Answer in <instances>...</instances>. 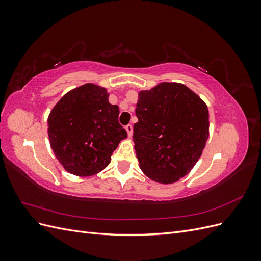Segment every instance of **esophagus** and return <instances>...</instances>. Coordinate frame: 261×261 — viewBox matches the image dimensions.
Returning <instances> with one entry per match:
<instances>
[{
	"instance_id": "esophagus-1",
	"label": "esophagus",
	"mask_w": 261,
	"mask_h": 261,
	"mask_svg": "<svg viewBox=\"0 0 261 261\" xmlns=\"http://www.w3.org/2000/svg\"><path fill=\"white\" fill-rule=\"evenodd\" d=\"M125 129H126V132H127L128 137H132V135H133V126H132L130 124L126 125V126H125Z\"/></svg>"
}]
</instances>
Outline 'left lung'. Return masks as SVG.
<instances>
[{"label":"left lung","mask_w":261,"mask_h":261,"mask_svg":"<svg viewBox=\"0 0 261 261\" xmlns=\"http://www.w3.org/2000/svg\"><path fill=\"white\" fill-rule=\"evenodd\" d=\"M136 107L133 140L140 169L158 183H175L194 168L206 146V103L183 84L161 83L140 91Z\"/></svg>","instance_id":"1"}]
</instances>
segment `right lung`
I'll return each instance as SVG.
<instances>
[{"instance_id": "add662e5", "label": "right lung", "mask_w": 261, "mask_h": 261, "mask_svg": "<svg viewBox=\"0 0 261 261\" xmlns=\"http://www.w3.org/2000/svg\"><path fill=\"white\" fill-rule=\"evenodd\" d=\"M118 113L107 89L97 85L85 84L62 97L49 115L48 134L67 172L90 176L108 167L120 141L127 137Z\"/></svg>"}]
</instances>
